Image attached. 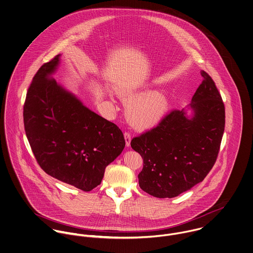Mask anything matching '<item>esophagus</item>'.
I'll return each instance as SVG.
<instances>
[{"label": "esophagus", "mask_w": 253, "mask_h": 253, "mask_svg": "<svg viewBox=\"0 0 253 253\" xmlns=\"http://www.w3.org/2000/svg\"><path fill=\"white\" fill-rule=\"evenodd\" d=\"M124 138H125L126 147L129 148V147H130V143H131V134H130L129 132H125V133H124Z\"/></svg>", "instance_id": "esophagus-1"}]
</instances>
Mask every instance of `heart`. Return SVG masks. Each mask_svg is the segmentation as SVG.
I'll return each instance as SVG.
<instances>
[{
  "label": "heart",
  "instance_id": "obj_1",
  "mask_svg": "<svg viewBox=\"0 0 253 253\" xmlns=\"http://www.w3.org/2000/svg\"><path fill=\"white\" fill-rule=\"evenodd\" d=\"M119 94L126 101L132 100L128 104L127 114L132 124L138 129L145 130L156 126L169 107L166 95L158 90L140 94L136 90L125 88L119 90Z\"/></svg>",
  "mask_w": 253,
  "mask_h": 253
}]
</instances>
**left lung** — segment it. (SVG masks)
I'll list each match as a JSON object with an SVG mask.
<instances>
[{
  "label": "left lung",
  "mask_w": 253,
  "mask_h": 253,
  "mask_svg": "<svg viewBox=\"0 0 253 253\" xmlns=\"http://www.w3.org/2000/svg\"><path fill=\"white\" fill-rule=\"evenodd\" d=\"M193 96L190 117L185 109L170 111L159 124L133 138L131 147L144 159L140 188L155 198H175L203 181L212 169L225 129V106L212 80Z\"/></svg>",
  "instance_id": "left-lung-1"
}]
</instances>
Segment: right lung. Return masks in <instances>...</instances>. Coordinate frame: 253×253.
I'll return each mask as SVG.
<instances>
[{
  "instance_id": "obj_1",
  "label": "right lung",
  "mask_w": 253,
  "mask_h": 253,
  "mask_svg": "<svg viewBox=\"0 0 253 253\" xmlns=\"http://www.w3.org/2000/svg\"><path fill=\"white\" fill-rule=\"evenodd\" d=\"M59 56L39 68L28 88L25 133L47 174L90 192L101 184L105 167L122 152L125 140L114 123L90 110L52 78Z\"/></svg>"
}]
</instances>
